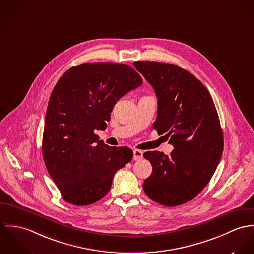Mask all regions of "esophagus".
<instances>
[{"instance_id":"34e87169","label":"esophagus","mask_w":254,"mask_h":254,"mask_svg":"<svg viewBox=\"0 0 254 254\" xmlns=\"http://www.w3.org/2000/svg\"><path fill=\"white\" fill-rule=\"evenodd\" d=\"M143 158V152L141 150H133V160L140 161Z\"/></svg>"}]
</instances>
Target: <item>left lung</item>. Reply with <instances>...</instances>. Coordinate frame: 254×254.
Returning a JSON list of instances; mask_svg holds the SVG:
<instances>
[{
    "label": "left lung",
    "mask_w": 254,
    "mask_h": 254,
    "mask_svg": "<svg viewBox=\"0 0 254 254\" xmlns=\"http://www.w3.org/2000/svg\"><path fill=\"white\" fill-rule=\"evenodd\" d=\"M133 65L158 98L153 127L170 137L174 147L170 156L159 151L144 153L153 167L144 180V192L163 205L183 204L209 182L223 153L215 105L206 87L183 68L157 61H135Z\"/></svg>",
    "instance_id": "obj_1"
}]
</instances>
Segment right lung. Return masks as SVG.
Returning a JSON list of instances; mask_svg holds the SVG:
<instances>
[{
	"label": "right lung",
	"instance_id": "obj_1",
	"mask_svg": "<svg viewBox=\"0 0 254 254\" xmlns=\"http://www.w3.org/2000/svg\"><path fill=\"white\" fill-rule=\"evenodd\" d=\"M142 82L133 68L113 62L83 63L58 80L42 148L47 169L67 202L87 205L105 197L114 174L131 161V149L110 147L94 130L107 127L117 101Z\"/></svg>",
	"mask_w": 254,
	"mask_h": 254
}]
</instances>
